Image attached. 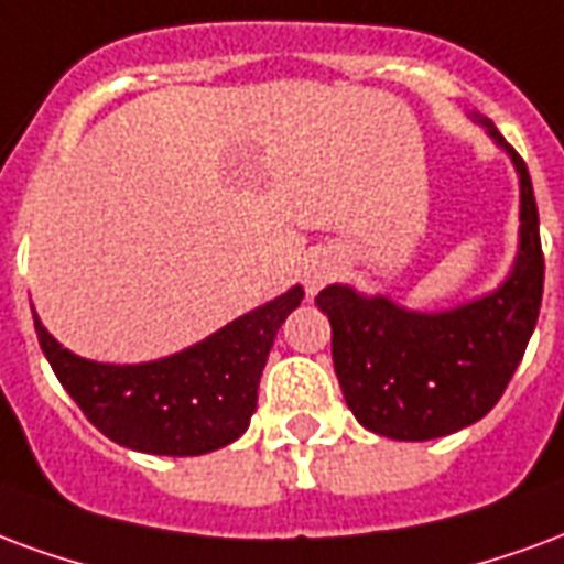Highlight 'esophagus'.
<instances>
[{"label": "esophagus", "mask_w": 564, "mask_h": 564, "mask_svg": "<svg viewBox=\"0 0 564 564\" xmlns=\"http://www.w3.org/2000/svg\"><path fill=\"white\" fill-rule=\"evenodd\" d=\"M333 276H336V254L315 252L306 258V264H303V285H306V291L315 294V291L327 285Z\"/></svg>", "instance_id": "esophagus-1"}]
</instances>
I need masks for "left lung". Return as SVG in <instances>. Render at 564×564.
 I'll use <instances>...</instances> for the list:
<instances>
[{"label":"left lung","mask_w":564,"mask_h":564,"mask_svg":"<svg viewBox=\"0 0 564 564\" xmlns=\"http://www.w3.org/2000/svg\"><path fill=\"white\" fill-rule=\"evenodd\" d=\"M471 119L508 152L520 180V242L499 288L435 312L339 282L315 297L330 318L333 369L348 409L369 433L397 442H430L480 421L501 400L538 324L544 254L532 176L490 119Z\"/></svg>","instance_id":"1"}]
</instances>
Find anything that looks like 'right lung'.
Segmentation results:
<instances>
[{
  "mask_svg": "<svg viewBox=\"0 0 564 564\" xmlns=\"http://www.w3.org/2000/svg\"><path fill=\"white\" fill-rule=\"evenodd\" d=\"M303 288L246 312L207 339L147 364H98L63 348L35 315L41 351L86 421L131 451L200 456L237 442L258 405V381Z\"/></svg>",
  "mask_w": 564,
  "mask_h": 564,
  "instance_id": "right-lung-1",
  "label": "right lung"
}]
</instances>
